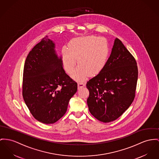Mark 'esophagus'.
<instances>
[{
    "label": "esophagus",
    "mask_w": 159,
    "mask_h": 159,
    "mask_svg": "<svg viewBox=\"0 0 159 159\" xmlns=\"http://www.w3.org/2000/svg\"><path fill=\"white\" fill-rule=\"evenodd\" d=\"M84 86H85V83L83 81H79L78 83V89H80L81 87H83Z\"/></svg>",
    "instance_id": "esophagus-1"
}]
</instances>
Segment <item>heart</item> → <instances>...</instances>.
I'll return each instance as SVG.
<instances>
[{
	"mask_svg": "<svg viewBox=\"0 0 159 159\" xmlns=\"http://www.w3.org/2000/svg\"><path fill=\"white\" fill-rule=\"evenodd\" d=\"M110 53L108 44L104 38L94 35L75 39L69 49L62 51V63L65 71L69 75L74 72L77 63L80 64L73 75L76 80H84L89 75L100 74L107 64Z\"/></svg>",
	"mask_w": 159,
	"mask_h": 159,
	"instance_id": "b5f03b06",
	"label": "heart"
}]
</instances>
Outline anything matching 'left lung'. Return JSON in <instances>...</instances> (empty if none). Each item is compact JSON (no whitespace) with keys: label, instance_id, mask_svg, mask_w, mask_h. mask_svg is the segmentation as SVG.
Masks as SVG:
<instances>
[{"label":"left lung","instance_id":"1","mask_svg":"<svg viewBox=\"0 0 159 159\" xmlns=\"http://www.w3.org/2000/svg\"><path fill=\"white\" fill-rule=\"evenodd\" d=\"M138 78L134 57L116 38L104 69L86 84L91 114L105 123L119 118L135 98Z\"/></svg>","mask_w":159,"mask_h":159}]
</instances>
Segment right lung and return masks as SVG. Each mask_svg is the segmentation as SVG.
Here are the masks:
<instances>
[{
	"instance_id": "obj_1",
	"label": "right lung",
	"mask_w": 159,
	"mask_h": 159,
	"mask_svg": "<svg viewBox=\"0 0 159 159\" xmlns=\"http://www.w3.org/2000/svg\"><path fill=\"white\" fill-rule=\"evenodd\" d=\"M48 37L28 53L23 69L22 95L37 120L53 124L66 113L70 99L77 91V83L64 70L61 58Z\"/></svg>"
}]
</instances>
